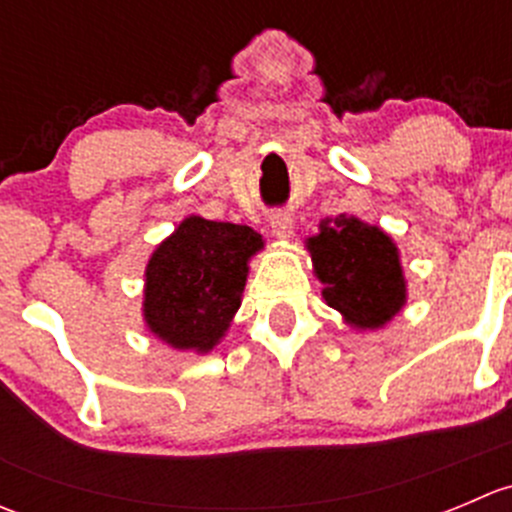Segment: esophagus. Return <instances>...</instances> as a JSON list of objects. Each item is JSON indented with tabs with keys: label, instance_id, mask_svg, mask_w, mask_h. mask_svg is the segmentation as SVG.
I'll return each mask as SVG.
<instances>
[{
	"label": "esophagus",
	"instance_id": "obj_1",
	"mask_svg": "<svg viewBox=\"0 0 512 512\" xmlns=\"http://www.w3.org/2000/svg\"><path fill=\"white\" fill-rule=\"evenodd\" d=\"M270 230L277 240H289L294 235V223L287 213L270 215Z\"/></svg>",
	"mask_w": 512,
	"mask_h": 512
}]
</instances>
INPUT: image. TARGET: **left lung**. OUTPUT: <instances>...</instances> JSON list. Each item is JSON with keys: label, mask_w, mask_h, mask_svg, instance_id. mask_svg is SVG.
Wrapping results in <instances>:
<instances>
[{"label": "left lung", "mask_w": 512, "mask_h": 512, "mask_svg": "<svg viewBox=\"0 0 512 512\" xmlns=\"http://www.w3.org/2000/svg\"><path fill=\"white\" fill-rule=\"evenodd\" d=\"M304 247L324 302L356 332L386 327L404 309L409 292L399 247L379 225L354 215L327 218Z\"/></svg>", "instance_id": "obj_1"}]
</instances>
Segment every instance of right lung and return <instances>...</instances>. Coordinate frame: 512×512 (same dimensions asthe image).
<instances>
[{"label": "right lung", "instance_id": "obj_1", "mask_svg": "<svg viewBox=\"0 0 512 512\" xmlns=\"http://www.w3.org/2000/svg\"><path fill=\"white\" fill-rule=\"evenodd\" d=\"M260 232L188 215L153 250L143 285L148 332L178 352L208 354L223 342L242 304Z\"/></svg>", "mask_w": 512, "mask_h": 512}]
</instances>
